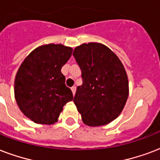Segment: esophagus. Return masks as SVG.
Returning a JSON list of instances; mask_svg holds the SVG:
<instances>
[{"label":"esophagus","mask_w":160,"mask_h":160,"mask_svg":"<svg viewBox=\"0 0 160 160\" xmlns=\"http://www.w3.org/2000/svg\"><path fill=\"white\" fill-rule=\"evenodd\" d=\"M71 91H72V93H73V95L75 96V91H76V87H75V86H73V87H71Z\"/></svg>","instance_id":"34e87169"}]
</instances>
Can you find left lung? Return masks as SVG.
<instances>
[{
  "label": "left lung",
  "instance_id": "1",
  "mask_svg": "<svg viewBox=\"0 0 160 160\" xmlns=\"http://www.w3.org/2000/svg\"><path fill=\"white\" fill-rule=\"evenodd\" d=\"M73 55L82 78L74 102L84 123L91 127L109 123L120 115L128 97L123 65L109 48L98 42L78 46Z\"/></svg>",
  "mask_w": 160,
  "mask_h": 160
}]
</instances>
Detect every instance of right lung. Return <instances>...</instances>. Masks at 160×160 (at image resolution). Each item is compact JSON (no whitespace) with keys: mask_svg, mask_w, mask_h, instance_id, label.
Wrapping results in <instances>:
<instances>
[{"mask_svg":"<svg viewBox=\"0 0 160 160\" xmlns=\"http://www.w3.org/2000/svg\"><path fill=\"white\" fill-rule=\"evenodd\" d=\"M72 51L62 44L42 45L21 64L15 79V98L22 112L34 122L53 124L63 107L73 100L61 73Z\"/></svg>","mask_w":160,"mask_h":160,"instance_id":"add662e5","label":"right lung"}]
</instances>
